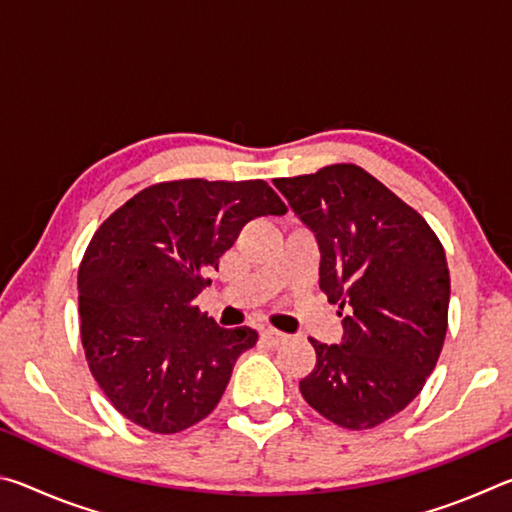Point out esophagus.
I'll use <instances>...</instances> for the list:
<instances>
[{
  "label": "esophagus",
  "mask_w": 512,
  "mask_h": 512,
  "mask_svg": "<svg viewBox=\"0 0 512 512\" xmlns=\"http://www.w3.org/2000/svg\"><path fill=\"white\" fill-rule=\"evenodd\" d=\"M259 339H262L268 345V348H277V345H282L284 341L289 339V336L282 334V332H277V329L266 327V329H262V332H259Z\"/></svg>",
  "instance_id": "obj_1"
}]
</instances>
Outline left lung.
I'll use <instances>...</instances> for the list:
<instances>
[{
    "mask_svg": "<svg viewBox=\"0 0 512 512\" xmlns=\"http://www.w3.org/2000/svg\"><path fill=\"white\" fill-rule=\"evenodd\" d=\"M273 183L316 232L320 289L343 314L341 345L309 339L316 366L300 393L343 429L377 427L420 395L443 350L445 248L411 205L357 164Z\"/></svg>",
    "mask_w": 512,
    "mask_h": 512,
    "instance_id": "8db88e82",
    "label": "left lung"
}]
</instances>
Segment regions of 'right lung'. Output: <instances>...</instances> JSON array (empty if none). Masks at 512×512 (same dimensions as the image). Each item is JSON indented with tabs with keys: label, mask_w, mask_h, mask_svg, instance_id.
Wrapping results in <instances>:
<instances>
[{
	"label": "right lung",
	"mask_w": 512,
	"mask_h": 512,
	"mask_svg": "<svg viewBox=\"0 0 512 512\" xmlns=\"http://www.w3.org/2000/svg\"><path fill=\"white\" fill-rule=\"evenodd\" d=\"M284 212L264 180L187 178L142 189L99 225L79 266L81 343L126 420L178 433L214 411L257 332L219 327L194 300L248 221Z\"/></svg>",
	"instance_id": "add662e5"
}]
</instances>
